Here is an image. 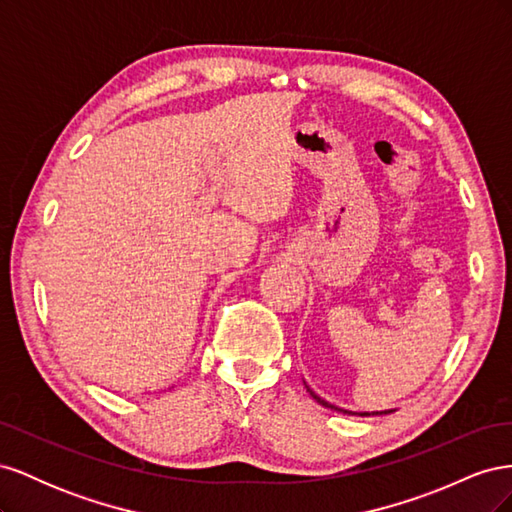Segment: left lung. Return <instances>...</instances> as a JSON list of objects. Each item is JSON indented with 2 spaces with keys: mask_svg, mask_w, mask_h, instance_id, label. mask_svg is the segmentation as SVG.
I'll return each instance as SVG.
<instances>
[{
  "mask_svg": "<svg viewBox=\"0 0 512 512\" xmlns=\"http://www.w3.org/2000/svg\"><path fill=\"white\" fill-rule=\"evenodd\" d=\"M303 384H305V389H307V393L312 395L320 406H324V408H329V410H335V412H342V414H348V416H382V414H391V412H395V410H382V412H350V410H344V408H337V406H333V404H329L327 399H322L320 395H316L312 389H309L307 386V382L303 380Z\"/></svg>",
  "mask_w": 512,
  "mask_h": 512,
  "instance_id": "8db88e82",
  "label": "left lung"
}]
</instances>
